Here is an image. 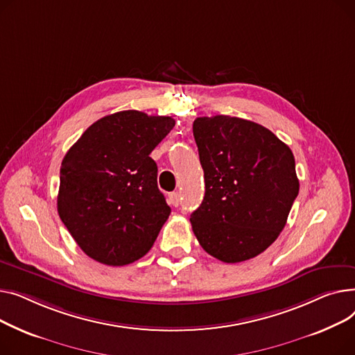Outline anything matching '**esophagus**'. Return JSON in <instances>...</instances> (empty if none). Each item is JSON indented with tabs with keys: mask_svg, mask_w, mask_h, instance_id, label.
<instances>
[{
	"mask_svg": "<svg viewBox=\"0 0 355 355\" xmlns=\"http://www.w3.org/2000/svg\"><path fill=\"white\" fill-rule=\"evenodd\" d=\"M180 200H182V196L179 192H173L169 195V203L173 205V206H179L180 205Z\"/></svg>",
	"mask_w": 355,
	"mask_h": 355,
	"instance_id": "1",
	"label": "esophagus"
}]
</instances>
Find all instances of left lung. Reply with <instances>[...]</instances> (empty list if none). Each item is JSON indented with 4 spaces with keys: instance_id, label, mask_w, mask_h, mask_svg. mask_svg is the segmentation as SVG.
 Wrapping results in <instances>:
<instances>
[{
    "instance_id": "8db88e82",
    "label": "left lung",
    "mask_w": 355,
    "mask_h": 355,
    "mask_svg": "<svg viewBox=\"0 0 355 355\" xmlns=\"http://www.w3.org/2000/svg\"><path fill=\"white\" fill-rule=\"evenodd\" d=\"M193 136L205 173L195 236L222 262L255 258L279 236L298 196L293 152L261 124L231 116L198 117Z\"/></svg>"
}]
</instances>
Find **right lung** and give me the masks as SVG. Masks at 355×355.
I'll list each match as a JSON object with an SVG mask.
<instances>
[{
	"instance_id": "right-lung-1",
	"label": "right lung",
	"mask_w": 355,
	"mask_h": 355,
	"mask_svg": "<svg viewBox=\"0 0 355 355\" xmlns=\"http://www.w3.org/2000/svg\"><path fill=\"white\" fill-rule=\"evenodd\" d=\"M173 126L168 116L117 112L93 123L62 159L57 211L92 259L123 266L150 251L171 207L149 155Z\"/></svg>"
}]
</instances>
